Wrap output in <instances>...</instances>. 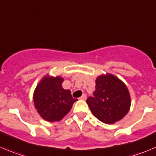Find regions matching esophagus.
Segmentation results:
<instances>
[{
  "mask_svg": "<svg viewBox=\"0 0 156 156\" xmlns=\"http://www.w3.org/2000/svg\"><path fill=\"white\" fill-rule=\"evenodd\" d=\"M80 100H83V101H85L86 99H87V96H86V94H83L82 96L81 97V98H79Z\"/></svg>",
  "mask_w": 156,
  "mask_h": 156,
  "instance_id": "34e87169",
  "label": "esophagus"
}]
</instances>
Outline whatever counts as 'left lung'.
<instances>
[{"label":"left lung","mask_w":156,"mask_h":156,"mask_svg":"<svg viewBox=\"0 0 156 156\" xmlns=\"http://www.w3.org/2000/svg\"><path fill=\"white\" fill-rule=\"evenodd\" d=\"M95 82L94 97L87 99L94 116L107 124L122 120L131 104L130 94L126 84L111 74L100 75Z\"/></svg>","instance_id":"1"}]
</instances>
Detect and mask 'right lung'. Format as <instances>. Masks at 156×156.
<instances>
[{"mask_svg":"<svg viewBox=\"0 0 156 156\" xmlns=\"http://www.w3.org/2000/svg\"><path fill=\"white\" fill-rule=\"evenodd\" d=\"M62 77L46 75L36 86L33 93L35 107L43 120L59 121L68 114L77 99L72 98L69 90L62 87Z\"/></svg>","mask_w":156,"mask_h":156,"instance_id":"right-lung-1","label":"right lung"}]
</instances>
